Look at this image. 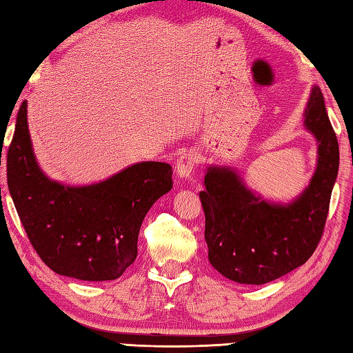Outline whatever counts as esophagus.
<instances>
[{"instance_id": "1", "label": "esophagus", "mask_w": 353, "mask_h": 353, "mask_svg": "<svg viewBox=\"0 0 353 353\" xmlns=\"http://www.w3.org/2000/svg\"><path fill=\"white\" fill-rule=\"evenodd\" d=\"M199 157L194 152H185L177 159L176 165V174L182 179H190L194 174V170L197 167Z\"/></svg>"}]
</instances>
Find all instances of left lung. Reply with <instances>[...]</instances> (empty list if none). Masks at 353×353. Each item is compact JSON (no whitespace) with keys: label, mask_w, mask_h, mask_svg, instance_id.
I'll list each match as a JSON object with an SVG mask.
<instances>
[{"label":"left lung","mask_w":353,"mask_h":353,"mask_svg":"<svg viewBox=\"0 0 353 353\" xmlns=\"http://www.w3.org/2000/svg\"><path fill=\"white\" fill-rule=\"evenodd\" d=\"M305 125L319 141V163L308 188L288 206L261 200L228 168L211 167L206 172L200 200L208 258L230 281L272 282L305 264L323 236L340 150L317 86L305 110Z\"/></svg>","instance_id":"8db88e82"}]
</instances>
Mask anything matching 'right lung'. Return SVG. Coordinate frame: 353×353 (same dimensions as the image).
I'll return each mask as SVG.
<instances>
[{
    "label": "right lung",
    "instance_id": "add662e5",
    "mask_svg": "<svg viewBox=\"0 0 353 353\" xmlns=\"http://www.w3.org/2000/svg\"><path fill=\"white\" fill-rule=\"evenodd\" d=\"M7 185L30 244L57 274L118 279L138 254L148 209L172 188V168L141 162L101 183L71 188L45 177L34 161L21 104L7 150Z\"/></svg>",
    "mask_w": 353,
    "mask_h": 353
}]
</instances>
